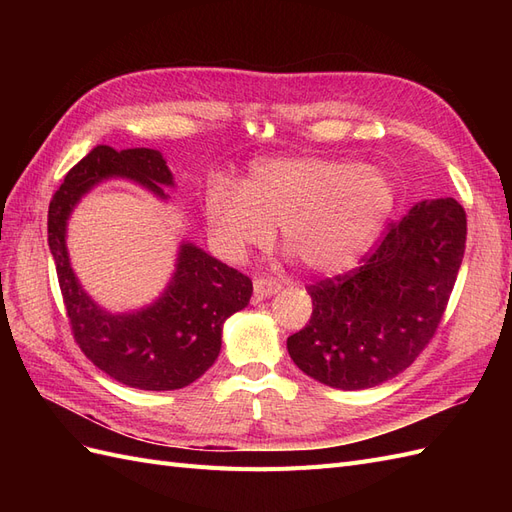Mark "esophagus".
<instances>
[{
  "mask_svg": "<svg viewBox=\"0 0 512 512\" xmlns=\"http://www.w3.org/2000/svg\"><path fill=\"white\" fill-rule=\"evenodd\" d=\"M280 284H277L275 280H269V277H256L254 280V299L256 301H262V299H267V297H271V294H275V292H280Z\"/></svg>",
  "mask_w": 512,
  "mask_h": 512,
  "instance_id": "esophagus-1",
  "label": "esophagus"
}]
</instances>
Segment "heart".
I'll list each match as a JSON object with an SVG mask.
<instances>
[{"label":"heart","mask_w":512,"mask_h":512,"mask_svg":"<svg viewBox=\"0 0 512 512\" xmlns=\"http://www.w3.org/2000/svg\"><path fill=\"white\" fill-rule=\"evenodd\" d=\"M393 207L395 185L380 168L318 156L260 160L241 190L218 181L205 196L207 222L228 258L269 245L280 228L286 250L318 275L356 265Z\"/></svg>","instance_id":"heart-1"}]
</instances>
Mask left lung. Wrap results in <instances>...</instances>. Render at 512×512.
Instances as JSON below:
<instances>
[{
    "label": "left lung",
    "instance_id": "8db88e82",
    "mask_svg": "<svg viewBox=\"0 0 512 512\" xmlns=\"http://www.w3.org/2000/svg\"><path fill=\"white\" fill-rule=\"evenodd\" d=\"M466 230L455 198L421 200L359 269L309 286L312 318L286 342L294 365L342 391L371 389L410 367L442 320Z\"/></svg>",
    "mask_w": 512,
    "mask_h": 512
}]
</instances>
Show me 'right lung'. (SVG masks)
Wrapping results in <instances>:
<instances>
[{
	"mask_svg": "<svg viewBox=\"0 0 512 512\" xmlns=\"http://www.w3.org/2000/svg\"><path fill=\"white\" fill-rule=\"evenodd\" d=\"M108 179L141 185L158 200L175 177L158 149L98 145L66 175L49 207V247L76 344L104 374L141 391H175L198 380L222 348L224 322L247 307L250 277L192 241H181L175 271L156 301L111 312L89 297L68 254V220L81 198Z\"/></svg>",
	"mask_w": 512,
	"mask_h": 512,
	"instance_id": "1",
	"label": "right lung"
}]
</instances>
